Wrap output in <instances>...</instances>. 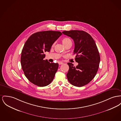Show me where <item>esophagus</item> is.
<instances>
[{"instance_id":"34e87169","label":"esophagus","mask_w":121,"mask_h":121,"mask_svg":"<svg viewBox=\"0 0 121 121\" xmlns=\"http://www.w3.org/2000/svg\"><path fill=\"white\" fill-rule=\"evenodd\" d=\"M58 64H59V65H62V64H64V63H62V62H59Z\"/></svg>"}]
</instances>
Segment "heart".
Segmentation results:
<instances>
[{"instance_id":"b5f03b06","label":"heart","mask_w":121,"mask_h":121,"mask_svg":"<svg viewBox=\"0 0 121 121\" xmlns=\"http://www.w3.org/2000/svg\"><path fill=\"white\" fill-rule=\"evenodd\" d=\"M62 43L64 44V46H66L67 44L69 43H72V41H71L70 39L68 38V37H64L62 39Z\"/></svg>"}]
</instances>
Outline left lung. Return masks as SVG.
<instances>
[{
    "instance_id": "1",
    "label": "left lung",
    "mask_w": 121,
    "mask_h": 121,
    "mask_svg": "<svg viewBox=\"0 0 121 121\" xmlns=\"http://www.w3.org/2000/svg\"><path fill=\"white\" fill-rule=\"evenodd\" d=\"M62 33L73 40V54H76V67L71 63L67 64L69 70L67 77L72 85L82 87L90 82L99 69L100 56L96 43L91 36L83 30H71Z\"/></svg>"
}]
</instances>
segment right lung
I'll return each mask as SVG.
<instances>
[{"label":"right lung","mask_w":121,"mask_h":121,"mask_svg":"<svg viewBox=\"0 0 121 121\" xmlns=\"http://www.w3.org/2000/svg\"><path fill=\"white\" fill-rule=\"evenodd\" d=\"M62 34L57 31H39L31 35L25 43L21 58L22 69L32 84L43 87L53 80L58 64L44 60V52H50L53 43Z\"/></svg>","instance_id":"obj_1"}]
</instances>
